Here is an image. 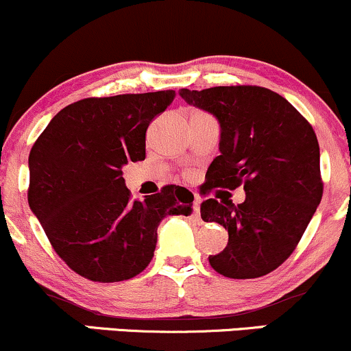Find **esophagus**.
<instances>
[{"instance_id": "1", "label": "esophagus", "mask_w": 351, "mask_h": 351, "mask_svg": "<svg viewBox=\"0 0 351 351\" xmlns=\"http://www.w3.org/2000/svg\"><path fill=\"white\" fill-rule=\"evenodd\" d=\"M199 204H201V199L198 198V196H196V199H195V204H193V219H195V221H199V219H201Z\"/></svg>"}]
</instances>
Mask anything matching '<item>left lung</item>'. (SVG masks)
<instances>
[{
  "label": "left lung",
  "instance_id": "obj_1",
  "mask_svg": "<svg viewBox=\"0 0 351 351\" xmlns=\"http://www.w3.org/2000/svg\"><path fill=\"white\" fill-rule=\"evenodd\" d=\"M180 97L208 112L221 128L209 188L244 183L241 204L206 199L201 217L228 231V245L209 264L231 279L272 272L299 244L320 204V148L312 125L291 102L264 87L181 88Z\"/></svg>",
  "mask_w": 351,
  "mask_h": 351
}]
</instances>
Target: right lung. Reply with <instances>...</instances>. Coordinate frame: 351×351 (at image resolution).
I'll use <instances>...</instances> for the list:
<instances>
[{
    "instance_id": "obj_1",
    "label": "right lung",
    "mask_w": 351,
    "mask_h": 351,
    "mask_svg": "<svg viewBox=\"0 0 351 351\" xmlns=\"http://www.w3.org/2000/svg\"><path fill=\"white\" fill-rule=\"evenodd\" d=\"M175 90L84 99L64 107L29 153L27 203L72 271L120 282L150 264L167 216H189L195 196L165 186L130 201L122 167L145 160V134Z\"/></svg>"
}]
</instances>
